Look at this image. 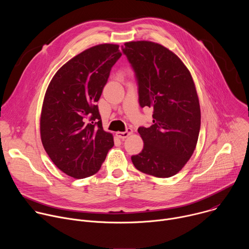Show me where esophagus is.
Segmentation results:
<instances>
[{"mask_svg": "<svg viewBox=\"0 0 249 249\" xmlns=\"http://www.w3.org/2000/svg\"><path fill=\"white\" fill-rule=\"evenodd\" d=\"M132 133H133V130L131 128H128L125 132H116V136L120 139H126Z\"/></svg>", "mask_w": 249, "mask_h": 249, "instance_id": "esophagus-1", "label": "esophagus"}]
</instances>
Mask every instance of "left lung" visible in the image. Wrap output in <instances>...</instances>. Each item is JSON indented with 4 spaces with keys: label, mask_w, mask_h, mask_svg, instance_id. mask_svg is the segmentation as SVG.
Listing matches in <instances>:
<instances>
[{
    "label": "left lung",
    "mask_w": 249,
    "mask_h": 249,
    "mask_svg": "<svg viewBox=\"0 0 249 249\" xmlns=\"http://www.w3.org/2000/svg\"><path fill=\"white\" fill-rule=\"evenodd\" d=\"M122 46L138 84L142 108L151 107L153 124L139 127L144 141L135 167L161 177L175 175L191 158L201 126L200 104L191 74L173 52L151 41H131Z\"/></svg>",
    "instance_id": "1"
}]
</instances>
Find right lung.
<instances>
[{
	"instance_id": "obj_1",
	"label": "right lung",
	"mask_w": 249,
	"mask_h": 249,
	"mask_svg": "<svg viewBox=\"0 0 249 249\" xmlns=\"http://www.w3.org/2000/svg\"><path fill=\"white\" fill-rule=\"evenodd\" d=\"M119 45L99 44L63 65L51 80L42 105V145L54 164L74 178L96 173L114 146L102 128L98 101Z\"/></svg>"
}]
</instances>
